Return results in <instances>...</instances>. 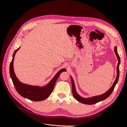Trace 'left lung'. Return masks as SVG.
<instances>
[{"mask_svg": "<svg viewBox=\"0 0 127 127\" xmlns=\"http://www.w3.org/2000/svg\"><path fill=\"white\" fill-rule=\"evenodd\" d=\"M114 49V51L115 54H116V55L117 57V59L118 60V65L117 67V77H116V79H115L112 86H111L106 92H105L104 93H103L101 95L94 96H92V97H90L88 98L83 97L80 95H79L77 92L74 79H73L72 77L70 76V78H71V84H72V94H73V96H74V97L75 98V99L77 101H78V102L82 103L83 104H88V105L94 104H95V103H98L100 101L104 100V99H105L106 98L108 97L111 94V93H112V92L115 87V86L116 85V84H117L118 79H119V65H120V57H119L118 53V52H117V47H116V46H115Z\"/></svg>", "mask_w": 127, "mask_h": 127, "instance_id": "1", "label": "left lung"}]
</instances>
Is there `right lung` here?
Segmentation results:
<instances>
[{
	"instance_id": "1",
	"label": "right lung",
	"mask_w": 127,
	"mask_h": 127,
	"mask_svg": "<svg viewBox=\"0 0 127 127\" xmlns=\"http://www.w3.org/2000/svg\"><path fill=\"white\" fill-rule=\"evenodd\" d=\"M20 47H19L14 51L13 55V59L11 61L9 67L10 76L12 79L14 85L18 93L23 97L33 101H43L50 95L53 88H54L57 80L61 73L63 71H66L67 70L66 68L61 69L56 73V74L50 81L44 86L31 85L22 83L16 77L14 69V57L17 51L20 49Z\"/></svg>"
}]
</instances>
